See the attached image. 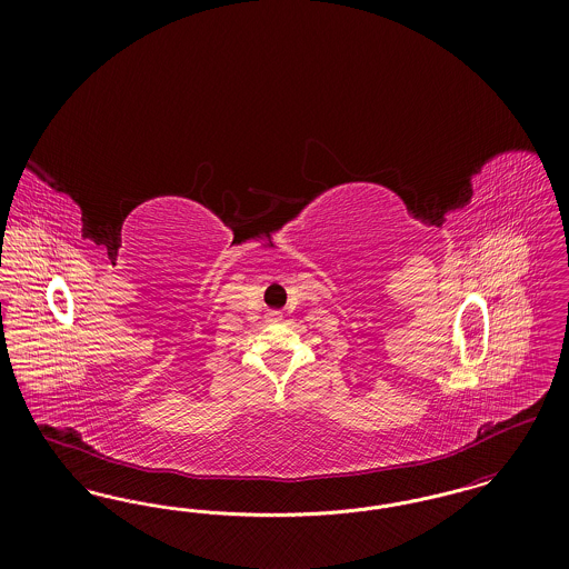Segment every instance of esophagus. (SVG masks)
<instances>
[{"instance_id": "esophagus-1", "label": "esophagus", "mask_w": 569, "mask_h": 569, "mask_svg": "<svg viewBox=\"0 0 569 569\" xmlns=\"http://www.w3.org/2000/svg\"><path fill=\"white\" fill-rule=\"evenodd\" d=\"M267 322H281V313L279 311H269L267 313Z\"/></svg>"}]
</instances>
